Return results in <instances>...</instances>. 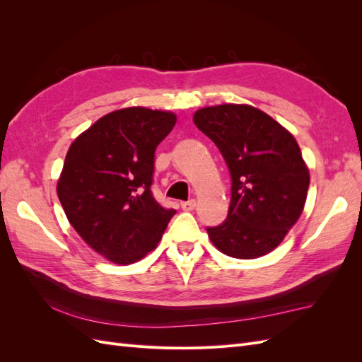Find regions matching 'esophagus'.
I'll return each instance as SVG.
<instances>
[{
  "instance_id": "34e87169",
  "label": "esophagus",
  "mask_w": 362,
  "mask_h": 362,
  "mask_svg": "<svg viewBox=\"0 0 362 362\" xmlns=\"http://www.w3.org/2000/svg\"><path fill=\"white\" fill-rule=\"evenodd\" d=\"M194 206H196V201L194 199H189V201H185V202H181V208H182L184 211H192Z\"/></svg>"
}]
</instances>
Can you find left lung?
<instances>
[{
	"label": "left lung",
	"instance_id": "left-lung-1",
	"mask_svg": "<svg viewBox=\"0 0 362 362\" xmlns=\"http://www.w3.org/2000/svg\"><path fill=\"white\" fill-rule=\"evenodd\" d=\"M193 122L221 151L231 175L228 216L206 231L225 255L250 259L275 249L298 222L310 187L298 141L250 105L201 108Z\"/></svg>",
	"mask_w": 362,
	"mask_h": 362
}]
</instances>
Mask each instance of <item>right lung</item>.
I'll return each mask as SVG.
<instances>
[{
	"mask_svg": "<svg viewBox=\"0 0 362 362\" xmlns=\"http://www.w3.org/2000/svg\"><path fill=\"white\" fill-rule=\"evenodd\" d=\"M177 122L169 112L122 108L75 139L57 184L68 221L84 242L116 264L157 246L173 214L152 194L156 149Z\"/></svg>",
	"mask_w": 362,
	"mask_h": 362,
	"instance_id": "1",
	"label": "right lung"
}]
</instances>
